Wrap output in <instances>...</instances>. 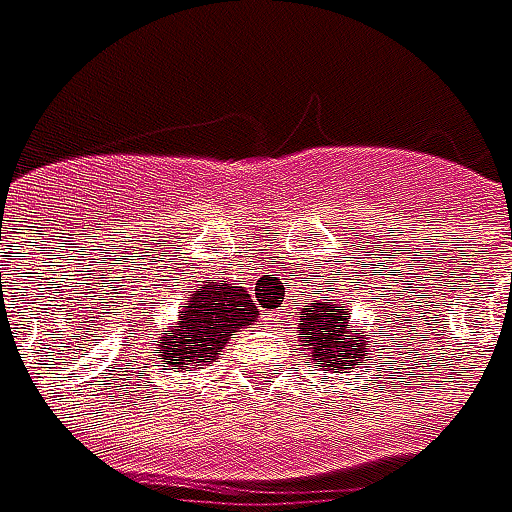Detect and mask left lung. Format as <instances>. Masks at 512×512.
<instances>
[{
	"instance_id": "left-lung-1",
	"label": "left lung",
	"mask_w": 512,
	"mask_h": 512,
	"mask_svg": "<svg viewBox=\"0 0 512 512\" xmlns=\"http://www.w3.org/2000/svg\"><path fill=\"white\" fill-rule=\"evenodd\" d=\"M350 303L311 300L297 311V350H303L306 364L322 372H344L361 364V358H369V333L361 322L350 320Z\"/></svg>"
}]
</instances>
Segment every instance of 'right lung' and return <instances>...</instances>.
Masks as SVG:
<instances>
[{
  "mask_svg": "<svg viewBox=\"0 0 512 512\" xmlns=\"http://www.w3.org/2000/svg\"><path fill=\"white\" fill-rule=\"evenodd\" d=\"M259 320V303L245 286L198 281L179 306L176 320L154 328L162 364L173 372H198L212 366L242 328Z\"/></svg>",
  "mask_w": 512,
  "mask_h": 512,
  "instance_id": "add662e5",
  "label": "right lung"
}]
</instances>
